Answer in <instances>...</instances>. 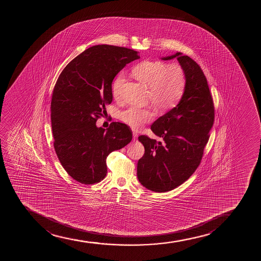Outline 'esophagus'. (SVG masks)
<instances>
[{"mask_svg": "<svg viewBox=\"0 0 261 261\" xmlns=\"http://www.w3.org/2000/svg\"><path fill=\"white\" fill-rule=\"evenodd\" d=\"M132 134H133V139H134V141H135V140L138 139V134L137 133V132H133Z\"/></svg>", "mask_w": 261, "mask_h": 261, "instance_id": "obj_1", "label": "esophagus"}]
</instances>
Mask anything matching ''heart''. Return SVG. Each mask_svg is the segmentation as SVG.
Masks as SVG:
<instances>
[{
    "instance_id": "obj_1",
    "label": "heart",
    "mask_w": 261,
    "mask_h": 261,
    "mask_svg": "<svg viewBox=\"0 0 261 261\" xmlns=\"http://www.w3.org/2000/svg\"><path fill=\"white\" fill-rule=\"evenodd\" d=\"M132 73L138 81L149 88V99L160 110L172 108L182 98L186 87L185 69L178 63L162 61H143L133 67ZM124 74H117L112 83V94L119 98L124 84ZM155 117L150 108L130 106L119 113V119L132 129H138Z\"/></svg>"
}]
</instances>
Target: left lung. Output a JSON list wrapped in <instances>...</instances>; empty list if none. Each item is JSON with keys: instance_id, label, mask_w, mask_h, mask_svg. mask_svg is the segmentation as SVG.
I'll return each mask as SVG.
<instances>
[{"instance_id": "8db88e82", "label": "left lung", "mask_w": 261, "mask_h": 261, "mask_svg": "<svg viewBox=\"0 0 261 261\" xmlns=\"http://www.w3.org/2000/svg\"><path fill=\"white\" fill-rule=\"evenodd\" d=\"M173 58L186 71L185 93L176 107L150 127L162 141L138 137L145 150L138 160V178L152 192L171 191L192 176L200 164L214 122L213 97L204 72L191 57L180 52L161 59Z\"/></svg>"}]
</instances>
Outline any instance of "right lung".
Segmentation results:
<instances>
[{
  "label": "right lung",
  "instance_id": "right-lung-1",
  "mask_svg": "<svg viewBox=\"0 0 261 261\" xmlns=\"http://www.w3.org/2000/svg\"><path fill=\"white\" fill-rule=\"evenodd\" d=\"M139 57L138 51L123 47L92 46L75 57L57 79L50 107L55 150L64 170L79 183L103 179L109 154L132 141L125 123L113 122L105 130L96 122L112 102L115 76Z\"/></svg>",
  "mask_w": 261,
  "mask_h": 261
}]
</instances>
